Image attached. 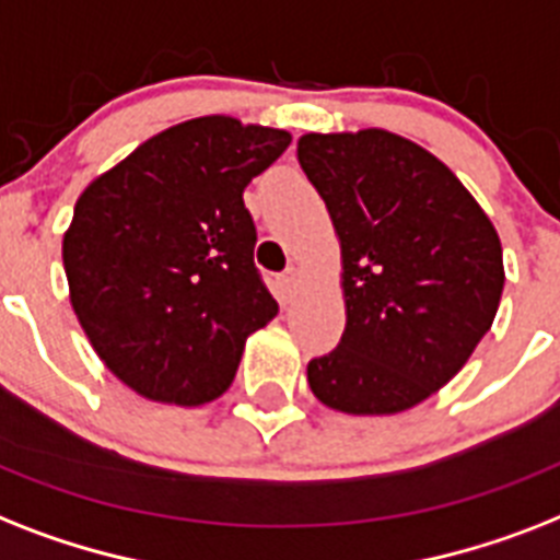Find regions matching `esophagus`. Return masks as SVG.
Listing matches in <instances>:
<instances>
[{
  "label": "esophagus",
  "mask_w": 560,
  "mask_h": 560,
  "mask_svg": "<svg viewBox=\"0 0 560 560\" xmlns=\"http://www.w3.org/2000/svg\"><path fill=\"white\" fill-rule=\"evenodd\" d=\"M279 288H281V299H284V302H293L295 288H299V272L295 270L284 272V276L279 279Z\"/></svg>",
  "instance_id": "1"
}]
</instances>
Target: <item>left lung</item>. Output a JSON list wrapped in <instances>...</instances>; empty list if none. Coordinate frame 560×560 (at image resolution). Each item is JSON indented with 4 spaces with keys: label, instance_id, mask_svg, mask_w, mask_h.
<instances>
[{
    "label": "left lung",
    "instance_id": "obj_1",
    "mask_svg": "<svg viewBox=\"0 0 560 560\" xmlns=\"http://www.w3.org/2000/svg\"><path fill=\"white\" fill-rule=\"evenodd\" d=\"M295 154L342 249L345 334L311 359L313 397L353 417L420 406L492 327L498 230L440 158L394 131H311Z\"/></svg>",
    "mask_w": 560,
    "mask_h": 560
}]
</instances>
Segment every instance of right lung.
I'll list each match as a JSON object with an SVG mask.
<instances>
[{
  "mask_svg": "<svg viewBox=\"0 0 560 560\" xmlns=\"http://www.w3.org/2000/svg\"><path fill=\"white\" fill-rule=\"evenodd\" d=\"M290 131L226 115L163 129L94 177L62 235L68 295L103 365L135 394L203 406L279 313L261 284L244 186Z\"/></svg>",
  "mask_w": 560,
  "mask_h": 560,
  "instance_id": "add662e5",
  "label": "right lung"
}]
</instances>
